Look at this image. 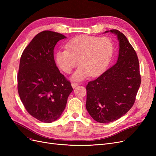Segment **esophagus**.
<instances>
[{
  "instance_id": "1",
  "label": "esophagus",
  "mask_w": 156,
  "mask_h": 156,
  "mask_svg": "<svg viewBox=\"0 0 156 156\" xmlns=\"http://www.w3.org/2000/svg\"><path fill=\"white\" fill-rule=\"evenodd\" d=\"M77 86H78V83H72V87L74 88H75Z\"/></svg>"
}]
</instances>
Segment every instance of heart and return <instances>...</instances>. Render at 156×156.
Returning a JSON list of instances; mask_svg holds the SVG:
<instances>
[{"label":"heart","mask_w":156,"mask_h":156,"mask_svg":"<svg viewBox=\"0 0 156 156\" xmlns=\"http://www.w3.org/2000/svg\"><path fill=\"white\" fill-rule=\"evenodd\" d=\"M65 47L66 50L56 53L55 61L67 74L71 73L79 62L80 67L72 76L75 81H81L88 75L98 76L107 66L113 53V44L107 37L79 36L69 40Z\"/></svg>","instance_id":"1"}]
</instances>
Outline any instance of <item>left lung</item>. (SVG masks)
Wrapping results in <instances>:
<instances>
[{
    "label": "left lung",
    "mask_w": 156,
    "mask_h": 156,
    "mask_svg": "<svg viewBox=\"0 0 156 156\" xmlns=\"http://www.w3.org/2000/svg\"><path fill=\"white\" fill-rule=\"evenodd\" d=\"M110 32L117 36L119 41L117 62L88 82L86 88L87 110L100 123L114 122L126 114L134 104L141 82L135 49L123 33L116 29Z\"/></svg>",
    "instance_id": "1"
}]
</instances>
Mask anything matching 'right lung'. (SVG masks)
I'll use <instances>...</instances> for the list:
<instances>
[{"mask_svg": "<svg viewBox=\"0 0 156 156\" xmlns=\"http://www.w3.org/2000/svg\"><path fill=\"white\" fill-rule=\"evenodd\" d=\"M64 38L66 37L58 32L42 31L32 40L21 56L19 95L27 112L45 123L58 119L73 90L54 59L55 45Z\"/></svg>", "mask_w": 156, "mask_h": 156, "instance_id": "add662e5", "label": "right lung"}]
</instances>
